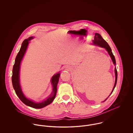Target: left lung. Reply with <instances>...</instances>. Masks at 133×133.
<instances>
[{
  "mask_svg": "<svg viewBox=\"0 0 133 133\" xmlns=\"http://www.w3.org/2000/svg\"><path fill=\"white\" fill-rule=\"evenodd\" d=\"M93 43L95 45H98L101 47H103L104 48H105L109 53V54L110 55V57H111V59L113 61V62L115 66H116V60L115 58V56L112 52V50L110 47V46L108 44L107 42L101 36L98 34L96 33H95V37H94V40H93ZM115 76H116V80H115V85H114V87L113 89V90L111 92V93L110 94V95L112 93V92L114 91V89L115 88V86L117 84V69H116V67H115ZM109 95V96H110ZM108 98H107L104 101H105Z\"/></svg>",
  "mask_w": 133,
  "mask_h": 133,
  "instance_id": "left-lung-1",
  "label": "left lung"
}]
</instances>
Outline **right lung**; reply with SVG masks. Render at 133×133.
I'll list each match as a JSON object with an SVG mask.
<instances>
[{"instance_id": "1", "label": "right lung", "mask_w": 133, "mask_h": 133, "mask_svg": "<svg viewBox=\"0 0 133 133\" xmlns=\"http://www.w3.org/2000/svg\"><path fill=\"white\" fill-rule=\"evenodd\" d=\"M32 37H30L27 39H25L22 43L21 47L20 49L19 52L18 53L15 60V63L13 65L12 70V83L13 87L14 89L15 93L17 96L19 97L20 100L22 102L26 105L28 106L33 108L40 109L50 104L54 100L55 96L57 93V85L59 79L60 77V74L57 73L56 75L53 76L51 79V83L53 85V92L50 96L42 102L36 103L28 99H27L24 95H23L22 90L20 88V82H19V69L21 61L23 57V56L25 53L26 49L27 48L29 43V41L32 39Z\"/></svg>"}]
</instances>
